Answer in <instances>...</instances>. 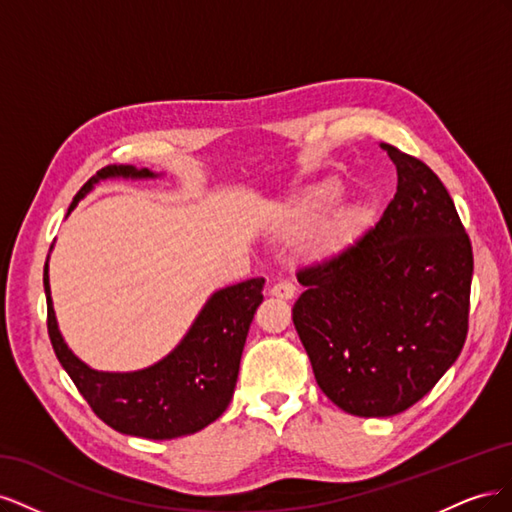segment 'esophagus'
<instances>
[{
    "mask_svg": "<svg viewBox=\"0 0 512 512\" xmlns=\"http://www.w3.org/2000/svg\"><path fill=\"white\" fill-rule=\"evenodd\" d=\"M271 294L277 299H284V301H290L294 294H297V288H294L290 282H277L271 286Z\"/></svg>",
    "mask_w": 512,
    "mask_h": 512,
    "instance_id": "obj_1",
    "label": "esophagus"
}]
</instances>
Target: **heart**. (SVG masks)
Returning a JSON list of instances; mask_svg holds the SVG:
<instances>
[{
    "mask_svg": "<svg viewBox=\"0 0 512 512\" xmlns=\"http://www.w3.org/2000/svg\"><path fill=\"white\" fill-rule=\"evenodd\" d=\"M344 188L342 183L335 181V179H327V181H320L312 188H307L301 198L297 200V205H294V220L299 224H316L320 222L324 215H329L337 205L339 200H342ZM363 218V211L361 207H348L344 211L337 213V218L331 226V230L335 235H342V232H348L350 228L356 226Z\"/></svg>",
    "mask_w": 512,
    "mask_h": 512,
    "instance_id": "heart-1",
    "label": "heart"
}]
</instances>
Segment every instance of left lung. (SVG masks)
<instances>
[{
	"label": "left lung",
	"instance_id": "1",
	"mask_svg": "<svg viewBox=\"0 0 512 512\" xmlns=\"http://www.w3.org/2000/svg\"><path fill=\"white\" fill-rule=\"evenodd\" d=\"M397 192L376 226L297 273L292 322L316 382L354 416L423 399L468 335L472 245L433 170L393 145Z\"/></svg>",
	"mask_w": 512,
	"mask_h": 512
}]
</instances>
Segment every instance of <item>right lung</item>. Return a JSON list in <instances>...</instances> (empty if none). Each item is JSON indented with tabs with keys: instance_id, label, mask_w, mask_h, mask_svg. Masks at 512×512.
I'll list each match as a JSON object with an SVG mask.
<instances>
[{
	"instance_id": "right-lung-1",
	"label": "right lung",
	"mask_w": 512,
	"mask_h": 512,
	"mask_svg": "<svg viewBox=\"0 0 512 512\" xmlns=\"http://www.w3.org/2000/svg\"><path fill=\"white\" fill-rule=\"evenodd\" d=\"M119 177L156 179L160 175L132 164L106 166L74 196L68 213L96 183ZM262 286L265 277H254L213 292L188 333L158 363L136 371H98L83 363L59 333L46 258V324L61 367L108 427L147 440H173L205 429L228 408L245 337L262 303Z\"/></svg>"
}]
</instances>
